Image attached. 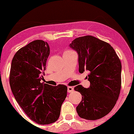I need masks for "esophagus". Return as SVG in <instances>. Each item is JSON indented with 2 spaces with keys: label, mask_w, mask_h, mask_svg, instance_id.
Masks as SVG:
<instances>
[{
  "label": "esophagus",
  "mask_w": 134,
  "mask_h": 134,
  "mask_svg": "<svg viewBox=\"0 0 134 134\" xmlns=\"http://www.w3.org/2000/svg\"><path fill=\"white\" fill-rule=\"evenodd\" d=\"M73 91H74V88L72 87H70V86H69V87H67V91H68V93H72Z\"/></svg>",
  "instance_id": "esophagus-1"
}]
</instances>
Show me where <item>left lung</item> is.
<instances>
[{
	"label": "left lung",
	"mask_w": 134,
	"mask_h": 134,
	"mask_svg": "<svg viewBox=\"0 0 134 134\" xmlns=\"http://www.w3.org/2000/svg\"><path fill=\"white\" fill-rule=\"evenodd\" d=\"M78 54L79 72L90 71V87H75L82 98L76 107L79 117L97 120L108 115L118 100L121 88V63L108 43L92 36L76 38L70 44Z\"/></svg>",
	"instance_id": "8db88e82"
}]
</instances>
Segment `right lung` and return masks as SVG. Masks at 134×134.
I'll return each mask as SVG.
<instances>
[{
  "instance_id": "1",
  "label": "right lung",
  "mask_w": 134,
  "mask_h": 134,
  "mask_svg": "<svg viewBox=\"0 0 134 134\" xmlns=\"http://www.w3.org/2000/svg\"><path fill=\"white\" fill-rule=\"evenodd\" d=\"M50 54L48 43L35 40L20 48L12 59L11 90L17 103L31 120L40 125L58 119L67 87L41 83Z\"/></svg>"
}]
</instances>
